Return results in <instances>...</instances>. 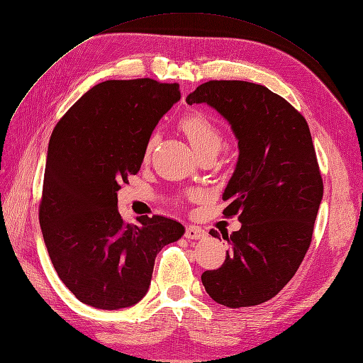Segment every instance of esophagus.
Wrapping results in <instances>:
<instances>
[{"label":"esophagus","mask_w":363,"mask_h":363,"mask_svg":"<svg viewBox=\"0 0 363 363\" xmlns=\"http://www.w3.org/2000/svg\"><path fill=\"white\" fill-rule=\"evenodd\" d=\"M184 237H186L187 240H202V238H206V237H207V232H206L204 229L198 228V226L191 225V226H187V228H186Z\"/></svg>","instance_id":"obj_1"}]
</instances>
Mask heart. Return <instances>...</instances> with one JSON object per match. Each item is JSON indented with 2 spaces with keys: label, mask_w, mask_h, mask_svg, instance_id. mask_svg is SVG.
<instances>
[{
  "label": "heart",
  "mask_w": 363,
  "mask_h": 363,
  "mask_svg": "<svg viewBox=\"0 0 363 363\" xmlns=\"http://www.w3.org/2000/svg\"><path fill=\"white\" fill-rule=\"evenodd\" d=\"M180 126L198 155L220 150L223 144V134L220 128L206 113L194 111L184 116L180 121ZM155 143L156 137L152 135L146 143V149H144V157L146 159L150 156Z\"/></svg>",
  "instance_id": "b5f03b06"
}]
</instances>
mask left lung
<instances>
[{
	"mask_svg": "<svg viewBox=\"0 0 363 363\" xmlns=\"http://www.w3.org/2000/svg\"><path fill=\"white\" fill-rule=\"evenodd\" d=\"M186 103L219 111L240 149L222 198L229 202L223 214H238L241 228L222 232L230 250L220 268L202 272V284L225 307L259 306L291 281L313 238L323 182L308 123L284 98L250 82L210 80Z\"/></svg>",
	"mask_w": 363,
	"mask_h": 363,
	"instance_id": "left-lung-1",
	"label": "left lung"
}]
</instances>
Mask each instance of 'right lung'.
Segmentation results:
<instances>
[{
	"mask_svg": "<svg viewBox=\"0 0 363 363\" xmlns=\"http://www.w3.org/2000/svg\"><path fill=\"white\" fill-rule=\"evenodd\" d=\"M180 99L177 83H98L56 123L40 201V226L62 283L101 310L135 306L147 294L155 257L184 234L164 216L125 223L121 183L140 171L155 126Z\"/></svg>",
	"mask_w": 363,
	"mask_h": 363,
	"instance_id": "1",
	"label": "right lung"
}]
</instances>
